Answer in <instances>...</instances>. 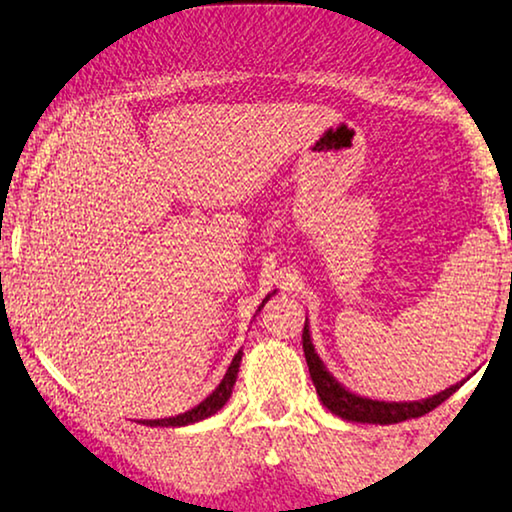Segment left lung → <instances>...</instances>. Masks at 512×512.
Masks as SVG:
<instances>
[{
  "label": "left lung",
  "mask_w": 512,
  "mask_h": 512,
  "mask_svg": "<svg viewBox=\"0 0 512 512\" xmlns=\"http://www.w3.org/2000/svg\"><path fill=\"white\" fill-rule=\"evenodd\" d=\"M302 347H304V359H307L309 375H312V383L316 387V394H319L321 404L326 406L328 411L340 416L342 420H352V423H373V425H392L401 423V420L418 418L437 409L442 401H446L454 394L463 383H456L446 387L444 392L432 394L428 399L418 401H380L371 397H361V394L347 390L345 385L340 383L335 375L328 371L326 364L316 354L312 333H309V319L304 321L302 331Z\"/></svg>",
  "instance_id": "obj_1"
}]
</instances>
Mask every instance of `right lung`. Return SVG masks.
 I'll return each instance as SVG.
<instances>
[{"instance_id": "add662e5", "label": "right lung", "mask_w": 512, "mask_h": 512, "mask_svg": "<svg viewBox=\"0 0 512 512\" xmlns=\"http://www.w3.org/2000/svg\"><path fill=\"white\" fill-rule=\"evenodd\" d=\"M269 297H271V295L264 297L262 304H260V309L264 307V302H267ZM260 309H257V312H260ZM241 359H243V349H238V354H236L234 359H231L229 368H226L222 383H219V385L215 387V392H212L210 397H205L203 401H200L198 406H193V409L179 413V416L158 418V420H141V423L151 425V428H158V425H160V428H184V425L200 423V420L215 416V413H217L219 409H222V406H224L226 401H229V397H231V390H234L236 378H238V368H241Z\"/></svg>"}]
</instances>
